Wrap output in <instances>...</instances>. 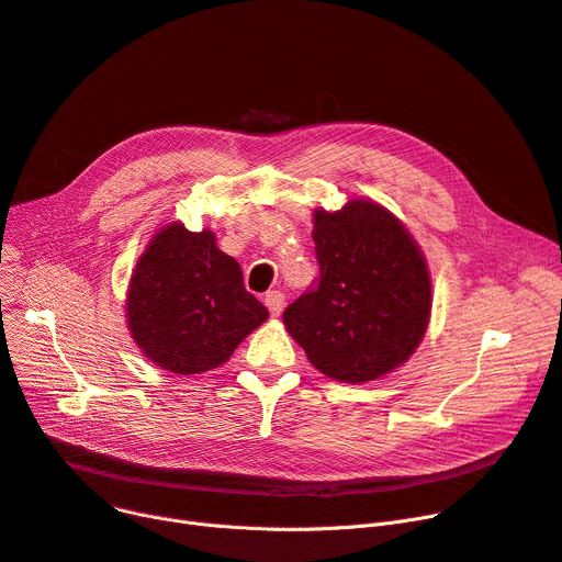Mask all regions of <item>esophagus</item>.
Instances as JSON below:
<instances>
[{
  "mask_svg": "<svg viewBox=\"0 0 562 562\" xmlns=\"http://www.w3.org/2000/svg\"><path fill=\"white\" fill-rule=\"evenodd\" d=\"M263 305L269 307L271 316H280V312L284 310V293L282 291H269L263 296Z\"/></svg>",
  "mask_w": 562,
  "mask_h": 562,
  "instance_id": "obj_1",
  "label": "esophagus"
}]
</instances>
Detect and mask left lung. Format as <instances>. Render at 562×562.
I'll list each match as a JSON object with an SVG mask.
<instances>
[{
  "mask_svg": "<svg viewBox=\"0 0 562 562\" xmlns=\"http://www.w3.org/2000/svg\"><path fill=\"white\" fill-rule=\"evenodd\" d=\"M318 280L282 318L307 360L339 382L401 367L430 318V276L417 241L385 206L348 200L314 212Z\"/></svg>",
  "mask_w": 562,
  "mask_h": 562,
  "instance_id": "1",
  "label": "left lung"
}]
</instances>
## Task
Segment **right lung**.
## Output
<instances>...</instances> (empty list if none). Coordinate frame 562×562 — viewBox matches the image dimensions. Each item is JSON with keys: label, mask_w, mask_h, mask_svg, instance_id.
Wrapping results in <instances>:
<instances>
[{"label": "right lung", "mask_w": 562, "mask_h": 562, "mask_svg": "<svg viewBox=\"0 0 562 562\" xmlns=\"http://www.w3.org/2000/svg\"><path fill=\"white\" fill-rule=\"evenodd\" d=\"M127 326L147 360L191 375L229 360L269 318L244 286L241 266L216 246L212 229L161 227L140 255L127 291Z\"/></svg>", "instance_id": "right-lung-1"}]
</instances>
